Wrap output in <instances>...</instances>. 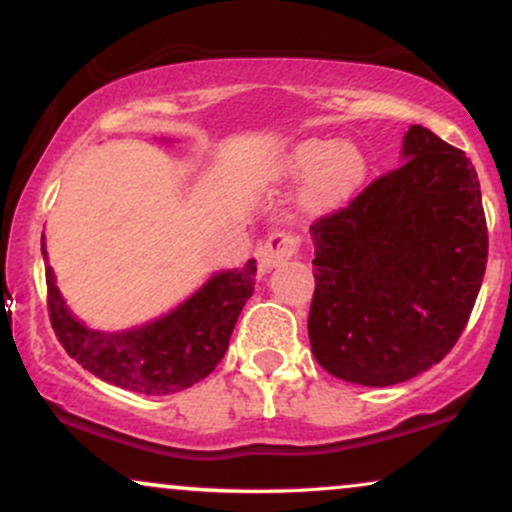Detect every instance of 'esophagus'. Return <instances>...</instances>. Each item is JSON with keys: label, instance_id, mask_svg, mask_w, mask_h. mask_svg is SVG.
Masks as SVG:
<instances>
[{"label": "esophagus", "instance_id": "obj_1", "mask_svg": "<svg viewBox=\"0 0 512 512\" xmlns=\"http://www.w3.org/2000/svg\"><path fill=\"white\" fill-rule=\"evenodd\" d=\"M298 255V238L291 233L274 231L272 236L264 240L262 252H260V264L264 269H272L276 264L291 260Z\"/></svg>", "mask_w": 512, "mask_h": 512}]
</instances>
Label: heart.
<instances>
[{
  "instance_id": "obj_1",
  "label": "heart",
  "mask_w": 512,
  "mask_h": 512,
  "mask_svg": "<svg viewBox=\"0 0 512 512\" xmlns=\"http://www.w3.org/2000/svg\"><path fill=\"white\" fill-rule=\"evenodd\" d=\"M286 180H308L303 204L308 211H330L358 190L366 178V158L354 144L330 139H305L281 163Z\"/></svg>"
}]
</instances>
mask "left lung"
I'll return each instance as SVG.
<instances>
[{"instance_id":"obj_1","label":"left lung","mask_w":512,"mask_h":512,"mask_svg":"<svg viewBox=\"0 0 512 512\" xmlns=\"http://www.w3.org/2000/svg\"><path fill=\"white\" fill-rule=\"evenodd\" d=\"M402 156L310 226V346L346 383L397 385L443 361L484 281L489 231L472 161L421 125Z\"/></svg>"}]
</instances>
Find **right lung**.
<instances>
[{
  "instance_id": "right-lung-1",
  "label": "right lung",
  "mask_w": 512,
  "mask_h": 512,
  "mask_svg": "<svg viewBox=\"0 0 512 512\" xmlns=\"http://www.w3.org/2000/svg\"><path fill=\"white\" fill-rule=\"evenodd\" d=\"M255 272L250 260L243 269L214 274L195 296L149 325L98 332L69 313L48 267L52 330L64 351L105 383L139 395H173L207 378L226 354L240 310L255 291Z\"/></svg>"
}]
</instances>
